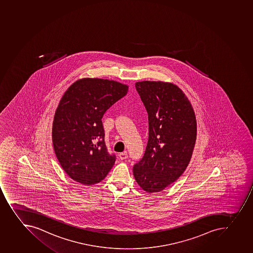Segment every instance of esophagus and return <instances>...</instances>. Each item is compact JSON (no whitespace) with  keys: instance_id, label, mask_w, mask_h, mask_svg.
<instances>
[{"instance_id":"34e87169","label":"esophagus","mask_w":253,"mask_h":253,"mask_svg":"<svg viewBox=\"0 0 253 253\" xmlns=\"http://www.w3.org/2000/svg\"><path fill=\"white\" fill-rule=\"evenodd\" d=\"M119 157H120V159L121 160H126L127 158V152H121L119 155Z\"/></svg>"}]
</instances>
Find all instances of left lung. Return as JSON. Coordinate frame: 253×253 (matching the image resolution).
<instances>
[{
  "instance_id": "obj_1",
  "label": "left lung",
  "mask_w": 253,
  "mask_h": 253,
  "mask_svg": "<svg viewBox=\"0 0 253 253\" xmlns=\"http://www.w3.org/2000/svg\"><path fill=\"white\" fill-rule=\"evenodd\" d=\"M148 115V142L132 169L138 185L147 193L164 190L177 180L190 162L197 121L185 94L170 83L135 84Z\"/></svg>"
}]
</instances>
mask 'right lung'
<instances>
[{
	"mask_svg": "<svg viewBox=\"0 0 253 253\" xmlns=\"http://www.w3.org/2000/svg\"><path fill=\"white\" fill-rule=\"evenodd\" d=\"M128 87L113 80L83 79L63 95L54 116L52 142L60 166L84 185L105 178L116 162L105 143L101 119Z\"/></svg>",
	"mask_w": 253,
	"mask_h": 253,
	"instance_id": "obj_1",
	"label": "right lung"
}]
</instances>
